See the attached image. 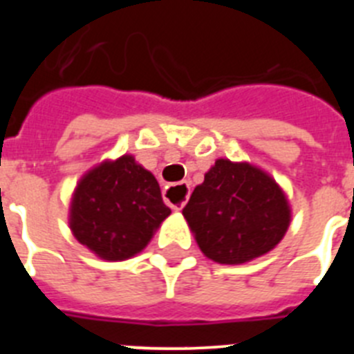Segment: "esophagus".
Masks as SVG:
<instances>
[{"instance_id": "34e87169", "label": "esophagus", "mask_w": 354, "mask_h": 354, "mask_svg": "<svg viewBox=\"0 0 354 354\" xmlns=\"http://www.w3.org/2000/svg\"><path fill=\"white\" fill-rule=\"evenodd\" d=\"M162 196H165V202L170 205L174 211H180L186 204L187 196H189V186L187 184H170V186L165 187V192H162ZM174 199H179L180 202L177 205L173 204Z\"/></svg>"}]
</instances>
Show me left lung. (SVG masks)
I'll return each mask as SVG.
<instances>
[{
  "label": "left lung",
  "instance_id": "obj_1",
  "mask_svg": "<svg viewBox=\"0 0 354 354\" xmlns=\"http://www.w3.org/2000/svg\"><path fill=\"white\" fill-rule=\"evenodd\" d=\"M196 245L218 264H246L283 239L292 211L280 184L246 161L216 159L183 209Z\"/></svg>",
  "mask_w": 354,
  "mask_h": 354
}]
</instances>
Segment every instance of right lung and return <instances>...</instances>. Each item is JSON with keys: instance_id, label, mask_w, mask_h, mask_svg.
Returning <instances> with one entry per match:
<instances>
[{"instance_id": "right-lung-1", "label": "right lung", "mask_w": 354, "mask_h": 354, "mask_svg": "<svg viewBox=\"0 0 354 354\" xmlns=\"http://www.w3.org/2000/svg\"><path fill=\"white\" fill-rule=\"evenodd\" d=\"M156 177L124 154L88 170L72 193L68 227L102 261L138 255L170 216Z\"/></svg>"}]
</instances>
